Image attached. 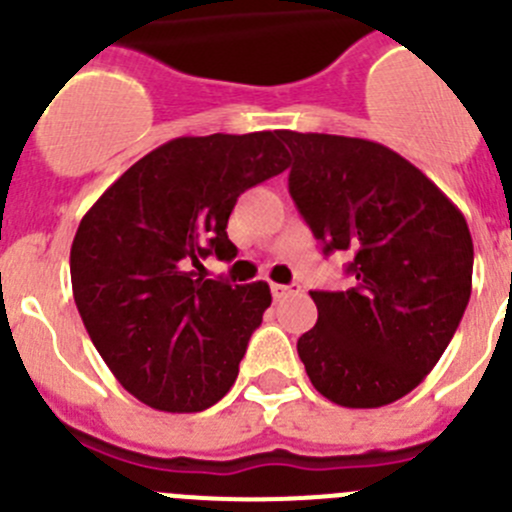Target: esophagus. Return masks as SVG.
Masks as SVG:
<instances>
[{
	"label": "esophagus",
	"mask_w": 512,
	"mask_h": 512,
	"mask_svg": "<svg viewBox=\"0 0 512 512\" xmlns=\"http://www.w3.org/2000/svg\"><path fill=\"white\" fill-rule=\"evenodd\" d=\"M270 290H272V298L275 300H280V298H285V295H290V293H300V285H280V283H272L270 285Z\"/></svg>",
	"instance_id": "esophagus-1"
}]
</instances>
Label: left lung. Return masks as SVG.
Returning <instances> with one entry per match:
<instances>
[{
  "instance_id": "8db88e82",
  "label": "left lung",
  "mask_w": 512,
  "mask_h": 512,
  "mask_svg": "<svg viewBox=\"0 0 512 512\" xmlns=\"http://www.w3.org/2000/svg\"><path fill=\"white\" fill-rule=\"evenodd\" d=\"M290 197L323 252L351 255L348 290H310L318 323L298 338L328 401L376 409L407 396L450 346L472 293V237L460 209L381 143L280 131Z\"/></svg>"
}]
</instances>
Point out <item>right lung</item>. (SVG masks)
<instances>
[{
	"instance_id": "1",
	"label": "right lung",
	"mask_w": 512,
	"mask_h": 512,
	"mask_svg": "<svg viewBox=\"0 0 512 512\" xmlns=\"http://www.w3.org/2000/svg\"><path fill=\"white\" fill-rule=\"evenodd\" d=\"M278 131L181 136L131 166L88 209L70 247L78 313L118 384L159 412H202L232 389L267 283L204 278L232 260L242 191L290 166Z\"/></svg>"
}]
</instances>
